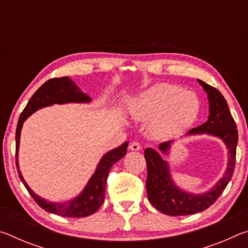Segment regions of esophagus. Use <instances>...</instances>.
I'll return each instance as SVG.
<instances>
[{
    "mask_svg": "<svg viewBox=\"0 0 248 248\" xmlns=\"http://www.w3.org/2000/svg\"><path fill=\"white\" fill-rule=\"evenodd\" d=\"M140 149H141V144L137 141L131 142V143H130V145H129V150H131V151H139Z\"/></svg>",
    "mask_w": 248,
    "mask_h": 248,
    "instance_id": "esophagus-1",
    "label": "esophagus"
}]
</instances>
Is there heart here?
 Returning <instances> with one entry per match:
<instances>
[{"label": "heart", "mask_w": 248, "mask_h": 248, "mask_svg": "<svg viewBox=\"0 0 248 248\" xmlns=\"http://www.w3.org/2000/svg\"><path fill=\"white\" fill-rule=\"evenodd\" d=\"M199 111L200 102L195 93L170 83L150 87L133 104L134 116L152 118L151 128L162 137L174 136L190 127Z\"/></svg>", "instance_id": "obj_1"}]
</instances>
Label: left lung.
Segmentation results:
<instances>
[{"mask_svg": "<svg viewBox=\"0 0 248 248\" xmlns=\"http://www.w3.org/2000/svg\"><path fill=\"white\" fill-rule=\"evenodd\" d=\"M200 85L207 92L209 98V119L207 123L191 129L188 134L208 133L220 138L229 149L228 170L211 190L203 195H191L182 191L176 187L170 177V169L161 155L153 149H145L144 157L148 166L146 178V192L150 202L158 211L167 216H188L195 215L208 209L216 202L224 191L232 178L235 163H236V145L238 133L236 124L229 110L228 103L219 91L215 87L198 79ZM170 148V141L164 142L158 146L163 153Z\"/></svg>", "mask_w": 248, "mask_h": 248, "instance_id": "1", "label": "left lung"}]
</instances>
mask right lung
<instances>
[{"label":"right lung","mask_w":248,"mask_h":248,"mask_svg":"<svg viewBox=\"0 0 248 248\" xmlns=\"http://www.w3.org/2000/svg\"><path fill=\"white\" fill-rule=\"evenodd\" d=\"M91 98L86 93L78 89L73 81L68 77L63 78H53L48 79L47 82L43 84L36 93L29 99L26 107L24 108L22 114L19 116L17 128H16V167H17L18 176L22 180L24 186L26 187L29 195L33 200L38 203L39 207L46 210L47 212L53 213V215L65 217H85L93 215L97 211L98 208L104 203L105 200V190H106V183L108 178V174L110 171L111 166L116 164L120 158H123L127 154L128 142H124L123 145L118 146L117 149L111 150L110 152L104 155L102 161L96 169L94 175L92 176L89 184L86 185L85 189L82 194L77 198L68 201L65 203H52L48 202L47 200L40 198L37 196L28 185L25 182L22 174L18 170V146H19V137L20 130L23 127V123L26 120L32 112L38 109L50 106L53 104H64V103H87Z\"/></svg>","instance_id":"add662e5"}]
</instances>
